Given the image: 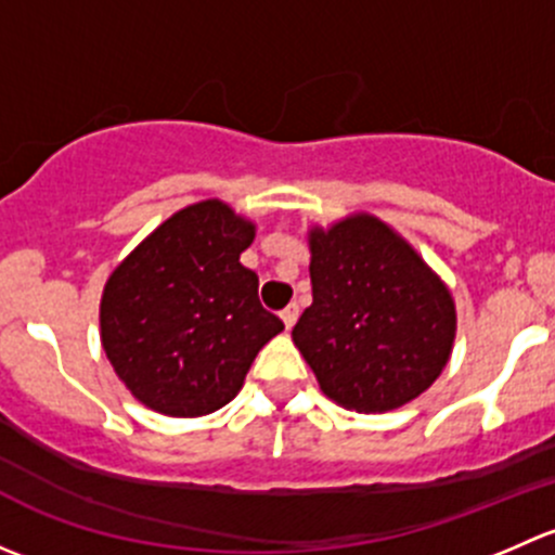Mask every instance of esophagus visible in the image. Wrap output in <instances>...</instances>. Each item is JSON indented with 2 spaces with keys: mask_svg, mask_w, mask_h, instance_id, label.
<instances>
[{
  "mask_svg": "<svg viewBox=\"0 0 555 555\" xmlns=\"http://www.w3.org/2000/svg\"><path fill=\"white\" fill-rule=\"evenodd\" d=\"M298 313H300V309H298V306H295V304H289L287 309L279 313V317H282V322H284V327L293 330L295 322H298Z\"/></svg>",
  "mask_w": 555,
  "mask_h": 555,
  "instance_id": "1",
  "label": "esophagus"
}]
</instances>
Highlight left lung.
<instances>
[{
	"label": "left lung",
	"mask_w": 555,
	"mask_h": 555,
	"mask_svg": "<svg viewBox=\"0 0 555 555\" xmlns=\"http://www.w3.org/2000/svg\"><path fill=\"white\" fill-rule=\"evenodd\" d=\"M313 304L293 340L330 400L384 413L416 400L443 373L456 309L438 273L371 215L311 228Z\"/></svg>",
	"instance_id": "left-lung-1"
}]
</instances>
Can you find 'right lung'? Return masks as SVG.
Segmentation results:
<instances>
[{
    "instance_id": "1",
    "label": "right lung",
    "mask_w": 555,
    "mask_h": 555,
    "mask_svg": "<svg viewBox=\"0 0 555 555\" xmlns=\"http://www.w3.org/2000/svg\"><path fill=\"white\" fill-rule=\"evenodd\" d=\"M255 225L222 201L177 211L106 279L102 346L139 402L206 416L242 389L257 351L284 330L238 262Z\"/></svg>"
}]
</instances>
